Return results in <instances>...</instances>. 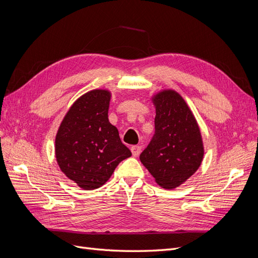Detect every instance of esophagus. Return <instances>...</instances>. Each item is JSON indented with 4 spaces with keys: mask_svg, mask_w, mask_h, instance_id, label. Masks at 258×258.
Wrapping results in <instances>:
<instances>
[{
    "mask_svg": "<svg viewBox=\"0 0 258 258\" xmlns=\"http://www.w3.org/2000/svg\"><path fill=\"white\" fill-rule=\"evenodd\" d=\"M131 151H132L133 156L137 157L140 154V152H141V146H133L131 148Z\"/></svg>",
    "mask_w": 258,
    "mask_h": 258,
    "instance_id": "obj_1",
    "label": "esophagus"
}]
</instances>
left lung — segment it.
<instances>
[{
    "label": "left lung",
    "instance_id": "8db88e82",
    "mask_svg": "<svg viewBox=\"0 0 258 258\" xmlns=\"http://www.w3.org/2000/svg\"><path fill=\"white\" fill-rule=\"evenodd\" d=\"M155 105V132L139 159L155 182L174 188L199 168L204 145L198 124L185 101L172 90L152 98Z\"/></svg>",
    "mask_w": 258,
    "mask_h": 258
}]
</instances>
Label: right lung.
<instances>
[{"mask_svg": "<svg viewBox=\"0 0 258 258\" xmlns=\"http://www.w3.org/2000/svg\"><path fill=\"white\" fill-rule=\"evenodd\" d=\"M110 97L107 90H92L80 96L56 133L57 165L84 189L101 187L119 163L132 155L117 127L108 120Z\"/></svg>", "mask_w": 258, "mask_h": 258, "instance_id": "obj_1", "label": "right lung"}]
</instances>
